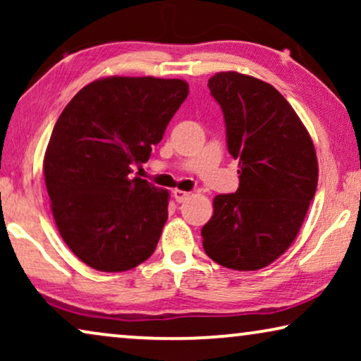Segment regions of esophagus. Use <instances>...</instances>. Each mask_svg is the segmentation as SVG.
<instances>
[{
    "label": "esophagus",
    "mask_w": 361,
    "mask_h": 361,
    "mask_svg": "<svg viewBox=\"0 0 361 361\" xmlns=\"http://www.w3.org/2000/svg\"><path fill=\"white\" fill-rule=\"evenodd\" d=\"M172 195H174L176 202H179V204H182V202H185V200L189 199V197H190L189 192H185V190H179V189H176L174 192H172Z\"/></svg>",
    "instance_id": "obj_1"
}]
</instances>
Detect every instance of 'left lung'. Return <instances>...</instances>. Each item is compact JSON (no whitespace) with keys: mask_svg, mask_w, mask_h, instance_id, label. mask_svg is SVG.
<instances>
[{"mask_svg":"<svg viewBox=\"0 0 361 361\" xmlns=\"http://www.w3.org/2000/svg\"><path fill=\"white\" fill-rule=\"evenodd\" d=\"M209 88L224 111L240 187L215 197L202 243L215 263L256 271L278 259L302 226L317 189L315 147L298 113L269 83L219 72Z\"/></svg>","mask_w":361,"mask_h":361,"instance_id":"8db88e82","label":"left lung"}]
</instances>
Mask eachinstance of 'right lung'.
<instances>
[{"label": "right lung", "mask_w": 361, "mask_h": 361, "mask_svg": "<svg viewBox=\"0 0 361 361\" xmlns=\"http://www.w3.org/2000/svg\"><path fill=\"white\" fill-rule=\"evenodd\" d=\"M187 95L180 78L106 77L59 116L44 179L59 233L90 268L120 273L154 253L169 192L131 172L149 159Z\"/></svg>", "instance_id": "obj_1"}]
</instances>
